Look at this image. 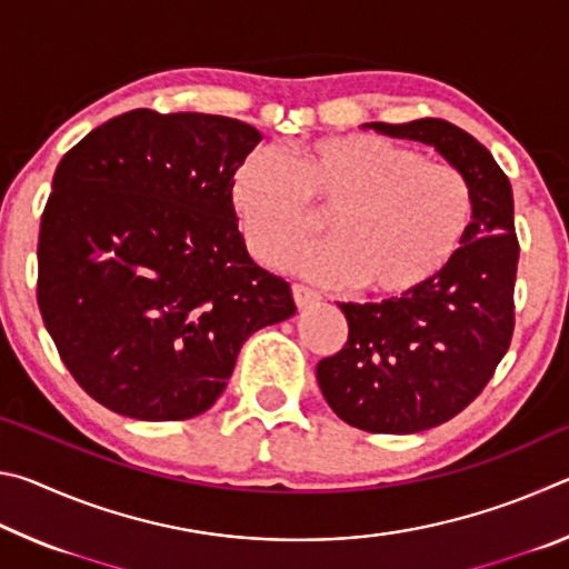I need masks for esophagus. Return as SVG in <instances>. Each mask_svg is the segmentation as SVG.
<instances>
[{"label":"esophagus","instance_id":"1","mask_svg":"<svg viewBox=\"0 0 569 569\" xmlns=\"http://www.w3.org/2000/svg\"><path fill=\"white\" fill-rule=\"evenodd\" d=\"M291 291H293V301H296L298 308H306V306H311V303L319 301V293H316L313 288H308V286L293 283Z\"/></svg>","mask_w":569,"mask_h":569}]
</instances>
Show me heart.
I'll return each instance as SVG.
<instances>
[{
    "instance_id": "heart-1",
    "label": "heart",
    "mask_w": 569,
    "mask_h": 569,
    "mask_svg": "<svg viewBox=\"0 0 569 569\" xmlns=\"http://www.w3.org/2000/svg\"><path fill=\"white\" fill-rule=\"evenodd\" d=\"M230 200L263 263L281 261L329 210L333 238L296 250L286 266L379 298L437 281L475 220L465 172L379 134L308 142L288 162L271 150L250 152L230 180Z\"/></svg>"
}]
</instances>
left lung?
I'll use <instances>...</instances> for the list:
<instances>
[{
    "mask_svg": "<svg viewBox=\"0 0 569 569\" xmlns=\"http://www.w3.org/2000/svg\"><path fill=\"white\" fill-rule=\"evenodd\" d=\"M366 128L437 148L475 190V220L447 271L417 293L339 303L349 339L316 366L336 417L371 435H413L467 409L512 341L515 198L492 152L457 124L423 118Z\"/></svg>",
    "mask_w": 569,
    "mask_h": 569,
    "instance_id": "left-lung-1",
    "label": "left lung"
}]
</instances>
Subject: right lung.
I'll return each instance as SVG.
<instances>
[{"label":"right lung","mask_w":569,"mask_h":569,"mask_svg":"<svg viewBox=\"0 0 569 569\" xmlns=\"http://www.w3.org/2000/svg\"><path fill=\"white\" fill-rule=\"evenodd\" d=\"M258 142L223 114L132 110L57 166L37 303L62 363L110 411L198 417L248 336L296 313L291 286L248 256L230 200Z\"/></svg>","instance_id":"right-lung-1"}]
</instances>
